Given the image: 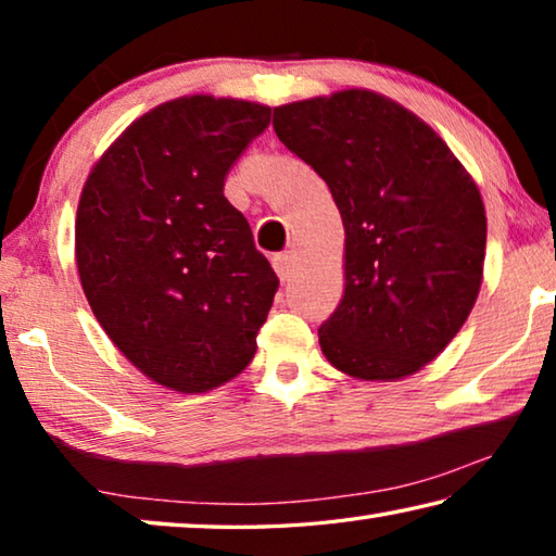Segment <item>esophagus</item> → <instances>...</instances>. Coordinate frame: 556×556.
<instances>
[{
	"label": "esophagus",
	"instance_id": "obj_1",
	"mask_svg": "<svg viewBox=\"0 0 556 556\" xmlns=\"http://www.w3.org/2000/svg\"><path fill=\"white\" fill-rule=\"evenodd\" d=\"M271 265H275V271L279 275V279H289L294 275V257L289 252H281V255L271 257Z\"/></svg>",
	"mask_w": 556,
	"mask_h": 556
}]
</instances>
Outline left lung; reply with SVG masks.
I'll list each match as a JSON object with an SVG mask.
<instances>
[{
	"label": "left lung",
	"mask_w": 556,
	"mask_h": 556,
	"mask_svg": "<svg viewBox=\"0 0 556 556\" xmlns=\"http://www.w3.org/2000/svg\"><path fill=\"white\" fill-rule=\"evenodd\" d=\"M275 131L341 211L345 289L318 328L326 361L365 382L419 372L481 291L488 220L473 176L425 119L375 90L287 102Z\"/></svg>",
	"instance_id": "1"
}]
</instances>
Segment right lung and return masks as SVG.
<instances>
[{"label":"right lung","mask_w":556,"mask_h":556,"mask_svg":"<svg viewBox=\"0 0 556 556\" xmlns=\"http://www.w3.org/2000/svg\"><path fill=\"white\" fill-rule=\"evenodd\" d=\"M271 108L184 96L144 112L90 168L75 262L92 314L149 380L181 394L248 368L279 279L225 176Z\"/></svg>","instance_id":"obj_1"}]
</instances>
